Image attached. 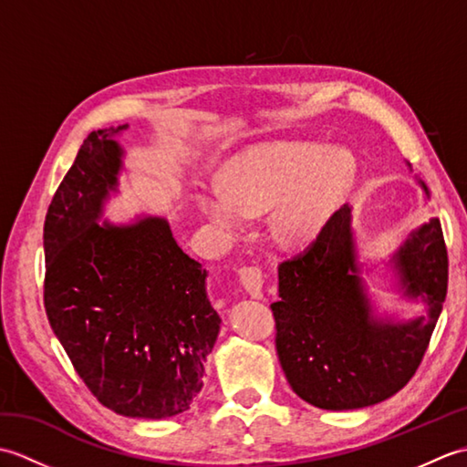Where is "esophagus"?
Wrapping results in <instances>:
<instances>
[{
  "instance_id": "obj_1",
  "label": "esophagus",
  "mask_w": 467,
  "mask_h": 467,
  "mask_svg": "<svg viewBox=\"0 0 467 467\" xmlns=\"http://www.w3.org/2000/svg\"><path fill=\"white\" fill-rule=\"evenodd\" d=\"M239 281L243 285V289L249 293L253 299H263L265 276L259 266H243L239 271Z\"/></svg>"
}]
</instances>
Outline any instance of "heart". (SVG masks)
I'll return each instance as SVG.
<instances>
[{
	"mask_svg": "<svg viewBox=\"0 0 467 467\" xmlns=\"http://www.w3.org/2000/svg\"><path fill=\"white\" fill-rule=\"evenodd\" d=\"M355 172L349 154H329L321 144H263L236 156L224 172V188H204L198 204L224 236L244 233L251 216L271 211L273 239L301 246L319 236L349 194Z\"/></svg>",
	"mask_w": 467,
	"mask_h": 467,
	"instance_id": "heart-1",
	"label": "heart"
}]
</instances>
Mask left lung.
<instances>
[{"instance_id":"obj_1","label":"left lung","mask_w":467,"mask_h":467,"mask_svg":"<svg viewBox=\"0 0 467 467\" xmlns=\"http://www.w3.org/2000/svg\"><path fill=\"white\" fill-rule=\"evenodd\" d=\"M415 181L430 198L421 178ZM373 275L391 284L399 300L421 302L424 311L410 317L379 312L368 291ZM445 293L440 218L411 228L387 259L369 263L357 246L353 206H341L306 251L279 266V301L271 309L286 381L303 401L327 411L389 400L420 367Z\"/></svg>"}]
</instances>
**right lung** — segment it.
<instances>
[{"instance_id":"right-lung-1","label":"right lung","mask_w":467,"mask_h":467,"mask_svg":"<svg viewBox=\"0 0 467 467\" xmlns=\"http://www.w3.org/2000/svg\"><path fill=\"white\" fill-rule=\"evenodd\" d=\"M128 124L90 132L47 208L44 303L96 400L138 420L191 410L202 389L221 317L208 273L191 259L161 214L104 218L120 194Z\"/></svg>"}]
</instances>
